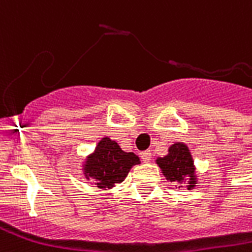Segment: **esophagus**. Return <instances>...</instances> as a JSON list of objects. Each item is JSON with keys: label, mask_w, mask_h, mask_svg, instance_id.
Instances as JSON below:
<instances>
[{"label": "esophagus", "mask_w": 252, "mask_h": 252, "mask_svg": "<svg viewBox=\"0 0 252 252\" xmlns=\"http://www.w3.org/2000/svg\"><path fill=\"white\" fill-rule=\"evenodd\" d=\"M140 157H141V160H143L144 162H149V161L152 160V153H151V151L141 152V153H140Z\"/></svg>", "instance_id": "34e87169"}]
</instances>
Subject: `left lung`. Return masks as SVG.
<instances>
[{"instance_id": "8db88e82", "label": "left lung", "mask_w": 252, "mask_h": 252, "mask_svg": "<svg viewBox=\"0 0 252 252\" xmlns=\"http://www.w3.org/2000/svg\"><path fill=\"white\" fill-rule=\"evenodd\" d=\"M156 164L168 181L173 184H188V189L191 190L197 186V174L191 153L188 145L184 143H174L168 149V155L158 157Z\"/></svg>"}]
</instances>
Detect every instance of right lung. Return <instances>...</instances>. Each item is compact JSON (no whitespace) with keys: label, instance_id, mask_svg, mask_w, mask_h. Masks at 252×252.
Listing matches in <instances>:
<instances>
[{"label":"right lung","instance_id":"add662e5","mask_svg":"<svg viewBox=\"0 0 252 252\" xmlns=\"http://www.w3.org/2000/svg\"><path fill=\"white\" fill-rule=\"evenodd\" d=\"M139 164V156L124 152L109 137H103L83 162V174L86 180L94 181L97 188L112 189L115 184L126 180L132 166Z\"/></svg>","mask_w":252,"mask_h":252}]
</instances>
